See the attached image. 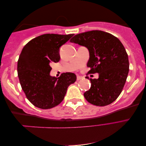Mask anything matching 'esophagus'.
Listing matches in <instances>:
<instances>
[{
    "mask_svg": "<svg viewBox=\"0 0 146 146\" xmlns=\"http://www.w3.org/2000/svg\"><path fill=\"white\" fill-rule=\"evenodd\" d=\"M82 79H83V77H82V76H77V80L78 81H80V80H82Z\"/></svg>",
    "mask_w": 146,
    "mask_h": 146,
    "instance_id": "esophagus-1",
    "label": "esophagus"
}]
</instances>
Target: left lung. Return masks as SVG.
Returning a JSON list of instances; mask_svg holds the SVG:
<instances>
[{
  "label": "left lung",
  "instance_id": "1",
  "mask_svg": "<svg viewBox=\"0 0 146 146\" xmlns=\"http://www.w3.org/2000/svg\"><path fill=\"white\" fill-rule=\"evenodd\" d=\"M89 51V74H99L98 79H89L90 89L84 97L90 104L106 106L121 94L129 70L128 55L121 41L111 33L92 30L79 33L70 40Z\"/></svg>",
  "mask_w": 146,
  "mask_h": 146
}]
</instances>
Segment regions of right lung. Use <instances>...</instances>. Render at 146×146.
Segmentation results:
<instances>
[{
  "label": "right lung",
  "instance_id": "right-lung-1",
  "mask_svg": "<svg viewBox=\"0 0 146 146\" xmlns=\"http://www.w3.org/2000/svg\"><path fill=\"white\" fill-rule=\"evenodd\" d=\"M74 34L46 33L30 40L21 51L17 63L18 77L27 99L42 109L53 108L63 101L68 86L76 81L72 72L59 78L50 75V63L60 59L59 48Z\"/></svg>",
  "mask_w": 146,
  "mask_h": 146
}]
</instances>
